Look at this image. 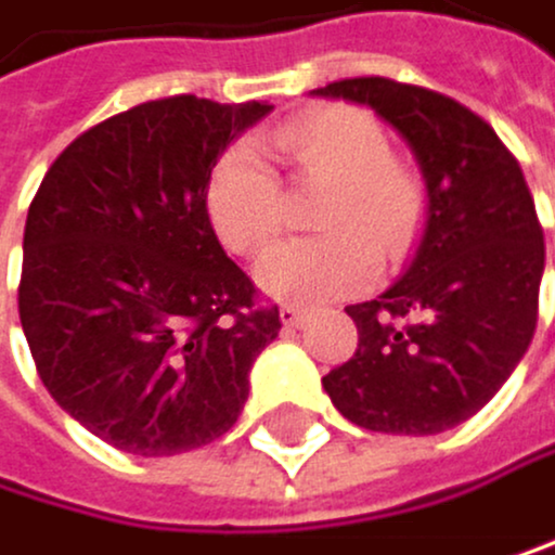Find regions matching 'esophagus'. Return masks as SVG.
Masks as SVG:
<instances>
[{
    "label": "esophagus",
    "mask_w": 555,
    "mask_h": 555,
    "mask_svg": "<svg viewBox=\"0 0 555 555\" xmlns=\"http://www.w3.org/2000/svg\"><path fill=\"white\" fill-rule=\"evenodd\" d=\"M306 317H310V313H306L302 306H283V310H280L283 326H302V323H306Z\"/></svg>",
    "instance_id": "34e87169"
}]
</instances>
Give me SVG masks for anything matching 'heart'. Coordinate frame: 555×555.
<instances>
[{"label": "heart", "instance_id": "obj_1", "mask_svg": "<svg viewBox=\"0 0 555 555\" xmlns=\"http://www.w3.org/2000/svg\"><path fill=\"white\" fill-rule=\"evenodd\" d=\"M272 144L299 175L333 181L320 215L330 235L272 249L256 272L259 286L283 302H326L371 286L380 269L376 253L398 259L421 222V184L390 157L380 120L357 107H323L280 127ZM208 215L218 238L238 256L266 253L283 232L280 178L253 144L218 157Z\"/></svg>", "mask_w": 555, "mask_h": 555}]
</instances>
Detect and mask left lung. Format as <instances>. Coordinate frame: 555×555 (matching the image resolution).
<instances>
[{
  "mask_svg": "<svg viewBox=\"0 0 555 555\" xmlns=\"http://www.w3.org/2000/svg\"><path fill=\"white\" fill-rule=\"evenodd\" d=\"M313 96L363 104L398 130L428 195L404 275L347 306L357 353L323 390L357 428L448 431L495 398L535 333L546 245L522 168L482 117L435 90L353 77Z\"/></svg>",
  "mask_w": 555,
  "mask_h": 555,
  "instance_id": "8db88e82",
  "label": "left lung"
}]
</instances>
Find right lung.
<instances>
[{
  "instance_id": "right-lung-1",
  "label": "right lung",
  "mask_w": 555,
  "mask_h": 555,
  "mask_svg": "<svg viewBox=\"0 0 555 555\" xmlns=\"http://www.w3.org/2000/svg\"><path fill=\"white\" fill-rule=\"evenodd\" d=\"M272 107L147 100L73 141L26 215L20 320L39 380L80 425L162 459L222 438L280 310L222 249L208 178Z\"/></svg>"
}]
</instances>
